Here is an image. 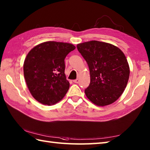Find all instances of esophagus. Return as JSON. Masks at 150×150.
I'll list each match as a JSON object with an SVG mask.
<instances>
[{"label": "esophagus", "instance_id": "34e87169", "mask_svg": "<svg viewBox=\"0 0 150 150\" xmlns=\"http://www.w3.org/2000/svg\"><path fill=\"white\" fill-rule=\"evenodd\" d=\"M73 82H74V83H79V79H75V80H73Z\"/></svg>", "mask_w": 150, "mask_h": 150}]
</instances>
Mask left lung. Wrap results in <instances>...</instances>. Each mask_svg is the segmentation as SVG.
Masks as SVG:
<instances>
[{
    "mask_svg": "<svg viewBox=\"0 0 150 150\" xmlns=\"http://www.w3.org/2000/svg\"><path fill=\"white\" fill-rule=\"evenodd\" d=\"M86 61L90 73V84L85 90L88 98L95 105L107 106L122 94L129 77V67L119 47L97 40L77 45Z\"/></svg>",
    "mask_w": 150,
    "mask_h": 150,
    "instance_id": "8db88e82",
    "label": "left lung"
}]
</instances>
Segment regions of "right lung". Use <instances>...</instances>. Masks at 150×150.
<instances>
[{"label":"right lung","mask_w":150,"mask_h":150,"mask_svg":"<svg viewBox=\"0 0 150 150\" xmlns=\"http://www.w3.org/2000/svg\"><path fill=\"white\" fill-rule=\"evenodd\" d=\"M75 49L71 44L47 41L28 53L23 66L24 79L31 95L40 103L52 106L65 96L69 82L64 73V59Z\"/></svg>","instance_id":"right-lung-1"}]
</instances>
